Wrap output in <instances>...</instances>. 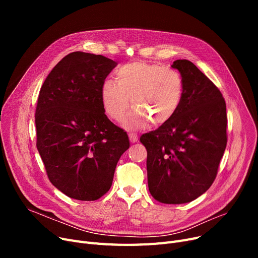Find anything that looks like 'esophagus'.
<instances>
[{"label":"esophagus","mask_w":258,"mask_h":258,"mask_svg":"<svg viewBox=\"0 0 258 258\" xmlns=\"http://www.w3.org/2000/svg\"><path fill=\"white\" fill-rule=\"evenodd\" d=\"M128 137H130V140H131L132 143H135V142L138 141V135H137V133L130 132L128 133Z\"/></svg>","instance_id":"34e87169"}]
</instances>
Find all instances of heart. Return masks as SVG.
I'll use <instances>...</instances> for the list:
<instances>
[{
	"label": "heart",
	"instance_id": "b5f03b06",
	"mask_svg": "<svg viewBox=\"0 0 258 258\" xmlns=\"http://www.w3.org/2000/svg\"><path fill=\"white\" fill-rule=\"evenodd\" d=\"M116 81L106 79L100 89L105 114L121 120L132 102L134 110L122 120L128 128L168 122L178 112L184 96V80L181 74L157 63L132 62L115 71Z\"/></svg>",
	"mask_w": 258,
	"mask_h": 258
}]
</instances>
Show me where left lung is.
Segmentation results:
<instances>
[{
  "instance_id": "8db88e82",
  "label": "left lung",
  "mask_w": 258,
  "mask_h": 258,
  "mask_svg": "<svg viewBox=\"0 0 258 258\" xmlns=\"http://www.w3.org/2000/svg\"><path fill=\"white\" fill-rule=\"evenodd\" d=\"M184 80L178 112L140 137L147 151L151 195L164 204H184L212 185L227 145L226 102L220 90L187 59L171 64Z\"/></svg>"
}]
</instances>
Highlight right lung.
Instances as JSON below:
<instances>
[{"label": "right lung", "mask_w": 258, "mask_h": 258, "mask_svg": "<svg viewBox=\"0 0 258 258\" xmlns=\"http://www.w3.org/2000/svg\"><path fill=\"white\" fill-rule=\"evenodd\" d=\"M118 62L72 52L47 76L35 111L36 147L50 182L69 198L95 201L112 186L126 132L104 114L101 85Z\"/></svg>", "instance_id": "right-lung-1"}]
</instances>
